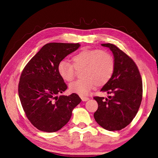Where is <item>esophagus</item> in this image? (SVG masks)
<instances>
[{"label":"esophagus","instance_id":"obj_1","mask_svg":"<svg viewBox=\"0 0 158 158\" xmlns=\"http://www.w3.org/2000/svg\"><path fill=\"white\" fill-rule=\"evenodd\" d=\"M80 98L82 99V100L83 102H86V101H88V100L89 99V98L84 97V96H80Z\"/></svg>","mask_w":158,"mask_h":158}]
</instances>
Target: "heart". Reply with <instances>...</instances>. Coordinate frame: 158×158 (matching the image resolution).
I'll return each instance as SVG.
<instances>
[{
	"instance_id": "obj_1",
	"label": "heart",
	"mask_w": 158,
	"mask_h": 158,
	"mask_svg": "<svg viewBox=\"0 0 158 158\" xmlns=\"http://www.w3.org/2000/svg\"><path fill=\"white\" fill-rule=\"evenodd\" d=\"M73 65L66 60H62L57 66L60 78L66 82L73 80L75 69L82 70V78L70 84L71 93L80 95H88L96 84L103 85L111 78L114 68L113 56L106 51L85 49L73 57Z\"/></svg>"
}]
</instances>
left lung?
Instances as JSON below:
<instances>
[{
    "label": "left lung",
    "mask_w": 158,
    "mask_h": 158,
    "mask_svg": "<svg viewBox=\"0 0 158 158\" xmlns=\"http://www.w3.org/2000/svg\"><path fill=\"white\" fill-rule=\"evenodd\" d=\"M113 52L114 68L111 78L103 85L108 98L94 97L98 108L94 114L98 124L109 131H120L131 123L142 99V82L135 63L117 46L102 44Z\"/></svg>",
    "instance_id": "8db88e82"
}]
</instances>
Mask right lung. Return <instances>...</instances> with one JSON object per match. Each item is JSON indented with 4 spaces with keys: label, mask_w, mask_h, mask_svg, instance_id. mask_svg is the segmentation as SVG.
Returning <instances> with one entry per match:
<instances>
[{
    "label": "right lung",
    "mask_w": 158,
    "mask_h": 158,
    "mask_svg": "<svg viewBox=\"0 0 158 158\" xmlns=\"http://www.w3.org/2000/svg\"><path fill=\"white\" fill-rule=\"evenodd\" d=\"M79 44L45 45L23 69L18 94L26 117L40 131L53 132L67 123L82 99L76 94L59 95L67 89L57 70L59 62L77 50Z\"/></svg>",
    "instance_id": "1"
}]
</instances>
